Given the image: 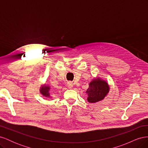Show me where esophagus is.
Here are the masks:
<instances>
[{
  "instance_id": "obj_1",
  "label": "esophagus",
  "mask_w": 148,
  "mask_h": 148,
  "mask_svg": "<svg viewBox=\"0 0 148 148\" xmlns=\"http://www.w3.org/2000/svg\"><path fill=\"white\" fill-rule=\"evenodd\" d=\"M67 86H68L69 88H72L73 87V84L72 82H69L67 83Z\"/></svg>"
}]
</instances>
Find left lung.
<instances>
[{
  "mask_svg": "<svg viewBox=\"0 0 148 148\" xmlns=\"http://www.w3.org/2000/svg\"><path fill=\"white\" fill-rule=\"evenodd\" d=\"M110 88L105 80L97 77L94 78L89 84V88L86 91L88 95L87 100L90 103L101 101L108 95Z\"/></svg>",
  "mask_w": 148,
  "mask_h": 148,
  "instance_id": "1",
  "label": "left lung"
}]
</instances>
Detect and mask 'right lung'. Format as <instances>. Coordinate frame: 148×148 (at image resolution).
<instances>
[{
  "mask_svg": "<svg viewBox=\"0 0 148 148\" xmlns=\"http://www.w3.org/2000/svg\"><path fill=\"white\" fill-rule=\"evenodd\" d=\"M51 87L49 86V85L44 84H42L41 87L40 88L39 91L41 92V95L42 96H44V97H49L51 98V95H50V91H51Z\"/></svg>",
  "mask_w": 148,
  "mask_h": 148,
  "instance_id": "right-lung-1",
  "label": "right lung"
}]
</instances>
